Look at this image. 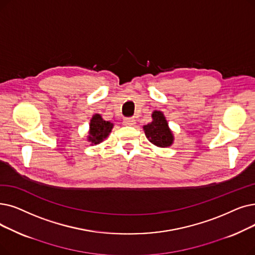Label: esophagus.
<instances>
[{
    "label": "esophagus",
    "mask_w": 255,
    "mask_h": 255,
    "mask_svg": "<svg viewBox=\"0 0 255 255\" xmlns=\"http://www.w3.org/2000/svg\"><path fill=\"white\" fill-rule=\"evenodd\" d=\"M135 119L134 118H127L123 121V124L126 126H133L135 124Z\"/></svg>",
    "instance_id": "obj_1"
}]
</instances>
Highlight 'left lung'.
Returning a JSON list of instances; mask_svg holds the SVG:
<instances>
[{"label":"left lung","instance_id":"obj_1","mask_svg":"<svg viewBox=\"0 0 255 255\" xmlns=\"http://www.w3.org/2000/svg\"><path fill=\"white\" fill-rule=\"evenodd\" d=\"M153 121L148 125L143 126L146 136L155 146L165 148L172 145L173 134L169 129L167 120L160 112H154L152 114Z\"/></svg>","mask_w":255,"mask_h":255}]
</instances>
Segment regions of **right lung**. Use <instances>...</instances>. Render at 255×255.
Wrapping results in <instances>:
<instances>
[{
  "mask_svg": "<svg viewBox=\"0 0 255 255\" xmlns=\"http://www.w3.org/2000/svg\"><path fill=\"white\" fill-rule=\"evenodd\" d=\"M90 126L91 130L90 135H88V140L97 145V143L101 142L104 138L108 136L114 125L108 121H104L100 115H95L91 120Z\"/></svg>",
  "mask_w": 255,
  "mask_h": 255,
  "instance_id": "1",
  "label": "right lung"
}]
</instances>
